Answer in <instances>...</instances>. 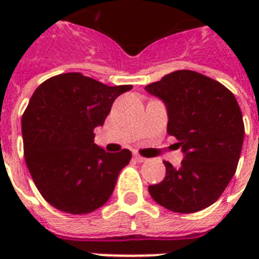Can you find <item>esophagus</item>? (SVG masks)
<instances>
[{
    "label": "esophagus",
    "mask_w": 259,
    "mask_h": 259,
    "mask_svg": "<svg viewBox=\"0 0 259 259\" xmlns=\"http://www.w3.org/2000/svg\"><path fill=\"white\" fill-rule=\"evenodd\" d=\"M134 160H136V161H138V162L146 161L145 157H142V156H140V154H137V153H134Z\"/></svg>",
    "instance_id": "1"
}]
</instances>
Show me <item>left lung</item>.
I'll use <instances>...</instances> for the list:
<instances>
[{
	"instance_id": "8db88e82",
	"label": "left lung",
	"mask_w": 259,
	"mask_h": 259,
	"mask_svg": "<svg viewBox=\"0 0 259 259\" xmlns=\"http://www.w3.org/2000/svg\"><path fill=\"white\" fill-rule=\"evenodd\" d=\"M164 102L166 132L177 138L184 158L179 168L168 161L161 183L150 196L173 212L192 213L219 199L237 170L245 125L237 99L217 80L181 70L145 87Z\"/></svg>"
}]
</instances>
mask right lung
<instances>
[{
	"mask_svg": "<svg viewBox=\"0 0 259 259\" xmlns=\"http://www.w3.org/2000/svg\"><path fill=\"white\" fill-rule=\"evenodd\" d=\"M129 90L79 72L54 76L36 89L21 119L24 156L38 192L52 207L83 215L110 199L132 152L107 153L94 144V129Z\"/></svg>",
	"mask_w": 259,
	"mask_h": 259,
	"instance_id": "add662e5",
	"label": "right lung"
}]
</instances>
